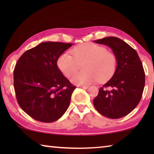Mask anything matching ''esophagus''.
I'll return each instance as SVG.
<instances>
[{
  "label": "esophagus",
  "instance_id": "obj_1",
  "mask_svg": "<svg viewBox=\"0 0 154 154\" xmlns=\"http://www.w3.org/2000/svg\"><path fill=\"white\" fill-rule=\"evenodd\" d=\"M80 87L82 88H83V89H85V90H87L88 88H89V87H88V86H85V85H81Z\"/></svg>",
  "mask_w": 154,
  "mask_h": 154
}]
</instances>
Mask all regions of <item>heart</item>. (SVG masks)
<instances>
[{"instance_id":"heart-1","label":"heart","mask_w":154,"mask_h":154,"mask_svg":"<svg viewBox=\"0 0 154 154\" xmlns=\"http://www.w3.org/2000/svg\"><path fill=\"white\" fill-rule=\"evenodd\" d=\"M69 53H64L57 60V66L66 77H70L83 66V72L75 74L71 82L77 85H89L96 81L103 82L113 76L118 66V59L113 52L102 45L85 43L75 47Z\"/></svg>"}]
</instances>
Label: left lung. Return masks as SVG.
<instances>
[{
  "label": "left lung",
  "mask_w": 154,
  "mask_h": 154,
  "mask_svg": "<svg viewBox=\"0 0 154 154\" xmlns=\"http://www.w3.org/2000/svg\"><path fill=\"white\" fill-rule=\"evenodd\" d=\"M110 48L118 59L116 71L99 90L93 104L106 118L118 119L138 105L145 86V72L137 52L120 38L108 36L94 41Z\"/></svg>",
  "instance_id": "left-lung-1"
}]
</instances>
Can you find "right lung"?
<instances>
[{"instance_id": "add662e5", "label": "right lung", "mask_w": 154, "mask_h": 154, "mask_svg": "<svg viewBox=\"0 0 154 154\" xmlns=\"http://www.w3.org/2000/svg\"><path fill=\"white\" fill-rule=\"evenodd\" d=\"M72 43L47 41L25 51L14 71V89L22 110L36 120L53 122L63 116L76 87L57 66Z\"/></svg>"}]
</instances>
